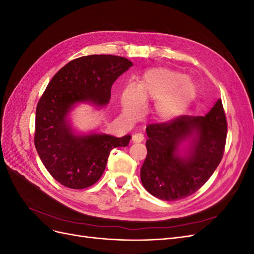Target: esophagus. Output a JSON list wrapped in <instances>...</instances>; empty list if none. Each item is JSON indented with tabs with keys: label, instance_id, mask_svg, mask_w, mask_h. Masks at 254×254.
I'll return each mask as SVG.
<instances>
[{
	"label": "esophagus",
	"instance_id": "34e87169",
	"mask_svg": "<svg viewBox=\"0 0 254 254\" xmlns=\"http://www.w3.org/2000/svg\"><path fill=\"white\" fill-rule=\"evenodd\" d=\"M144 140V135H143V133H134L133 135H132V142L133 143H140V142H142Z\"/></svg>",
	"mask_w": 254,
	"mask_h": 254
}]
</instances>
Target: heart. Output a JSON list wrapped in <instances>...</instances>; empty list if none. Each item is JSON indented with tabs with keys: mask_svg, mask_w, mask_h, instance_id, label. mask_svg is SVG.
Masks as SVG:
<instances>
[{
	"mask_svg": "<svg viewBox=\"0 0 254 254\" xmlns=\"http://www.w3.org/2000/svg\"><path fill=\"white\" fill-rule=\"evenodd\" d=\"M196 95V86L187 74L170 68H152L144 74L137 87L122 91L121 104L130 115L140 112L144 102L157 101L155 115L160 121H171L186 109Z\"/></svg>",
	"mask_w": 254,
	"mask_h": 254,
	"instance_id": "heart-1",
	"label": "heart"
}]
</instances>
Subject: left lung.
Wrapping results in <instances>:
<instances>
[{"label":"left lung","instance_id":"1","mask_svg":"<svg viewBox=\"0 0 254 254\" xmlns=\"http://www.w3.org/2000/svg\"><path fill=\"white\" fill-rule=\"evenodd\" d=\"M147 157L141 168L145 190L159 199L175 201L200 189L224 156L227 119L221 99L204 117L176 118L146 127ZM189 142L181 155V145Z\"/></svg>","mask_w":254,"mask_h":254}]
</instances>
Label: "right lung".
<instances>
[{
	"instance_id": "obj_1",
	"label": "right lung",
	"mask_w": 254,
	"mask_h": 254,
	"mask_svg": "<svg viewBox=\"0 0 254 254\" xmlns=\"http://www.w3.org/2000/svg\"><path fill=\"white\" fill-rule=\"evenodd\" d=\"M132 65L127 58L89 55L70 61L49 82L36 109L35 146L48 172L63 186L80 190L101 178L110 151L131 136L76 134L67 115L78 103L106 106L111 87Z\"/></svg>"
}]
</instances>
